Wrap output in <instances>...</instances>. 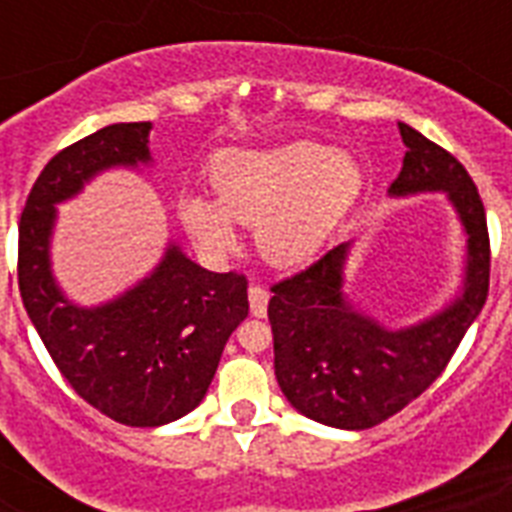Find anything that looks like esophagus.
Masks as SVG:
<instances>
[{"label": "esophagus", "mask_w": 512, "mask_h": 512, "mask_svg": "<svg viewBox=\"0 0 512 512\" xmlns=\"http://www.w3.org/2000/svg\"><path fill=\"white\" fill-rule=\"evenodd\" d=\"M268 289L260 287V284H249V313L257 316V319H263L265 313H268Z\"/></svg>", "instance_id": "34e87169"}]
</instances>
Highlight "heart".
<instances>
[{"mask_svg": "<svg viewBox=\"0 0 512 512\" xmlns=\"http://www.w3.org/2000/svg\"><path fill=\"white\" fill-rule=\"evenodd\" d=\"M215 201L185 193L180 223L207 257L236 247L233 223L255 225L257 252L276 268H297L319 255L329 233L356 204L364 170L356 156L295 140L271 148H233L215 159Z\"/></svg>", "mask_w": 512, "mask_h": 512, "instance_id": "heart-1", "label": "heart"}]
</instances>
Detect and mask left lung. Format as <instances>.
<instances>
[{
    "instance_id": "left-lung-1",
    "label": "left lung",
    "mask_w": 512,
    "mask_h": 512,
    "mask_svg": "<svg viewBox=\"0 0 512 512\" xmlns=\"http://www.w3.org/2000/svg\"><path fill=\"white\" fill-rule=\"evenodd\" d=\"M404 167L390 183L393 199L444 193L465 241L460 295L412 327H385L345 295L350 241L271 289L273 366L281 393L297 412L342 430L380 425L428 390L476 321L489 295V231L473 185L449 151L398 122Z\"/></svg>"
}]
</instances>
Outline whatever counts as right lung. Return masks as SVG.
I'll return each mask as SVG.
<instances>
[{"mask_svg":"<svg viewBox=\"0 0 512 512\" xmlns=\"http://www.w3.org/2000/svg\"><path fill=\"white\" fill-rule=\"evenodd\" d=\"M151 122L108 124L55 154L36 177L18 225V287L60 374L111 420L159 428L207 396L231 332L247 319V279L212 273L167 244L146 279L100 305L68 300L52 276L58 204L100 172L151 164Z\"/></svg>","mask_w":512,"mask_h":512,"instance_id":"right-lung-1","label":"right lung"}]
</instances>
